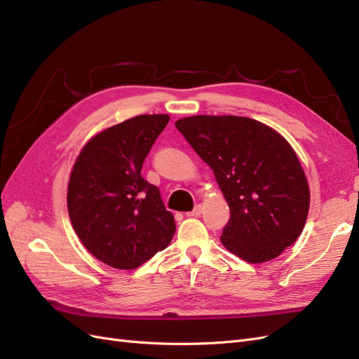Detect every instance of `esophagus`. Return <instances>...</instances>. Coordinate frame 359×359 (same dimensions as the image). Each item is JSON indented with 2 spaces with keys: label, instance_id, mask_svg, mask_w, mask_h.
<instances>
[{
  "label": "esophagus",
  "instance_id": "34e87169",
  "mask_svg": "<svg viewBox=\"0 0 359 359\" xmlns=\"http://www.w3.org/2000/svg\"><path fill=\"white\" fill-rule=\"evenodd\" d=\"M202 214V205H196L193 208V211H189V212H186V215L187 217H199Z\"/></svg>",
  "mask_w": 359,
  "mask_h": 359
}]
</instances>
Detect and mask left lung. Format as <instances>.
<instances>
[{"label": "left lung", "instance_id": "obj_1", "mask_svg": "<svg viewBox=\"0 0 359 359\" xmlns=\"http://www.w3.org/2000/svg\"><path fill=\"white\" fill-rule=\"evenodd\" d=\"M175 127L208 165L229 205L220 241L250 264L277 257L301 235L309 182L287 140L245 116L196 115Z\"/></svg>", "mask_w": 359, "mask_h": 359}]
</instances>
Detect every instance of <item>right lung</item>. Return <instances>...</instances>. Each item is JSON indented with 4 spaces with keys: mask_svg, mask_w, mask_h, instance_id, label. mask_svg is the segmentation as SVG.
Wrapping results in <instances>:
<instances>
[{
    "mask_svg": "<svg viewBox=\"0 0 359 359\" xmlns=\"http://www.w3.org/2000/svg\"><path fill=\"white\" fill-rule=\"evenodd\" d=\"M169 115H139L103 130L83 147L67 191L76 235L106 265L133 269L165 250L175 220L160 190L140 175Z\"/></svg>",
    "mask_w": 359,
    "mask_h": 359,
    "instance_id": "right-lung-1",
    "label": "right lung"
}]
</instances>
